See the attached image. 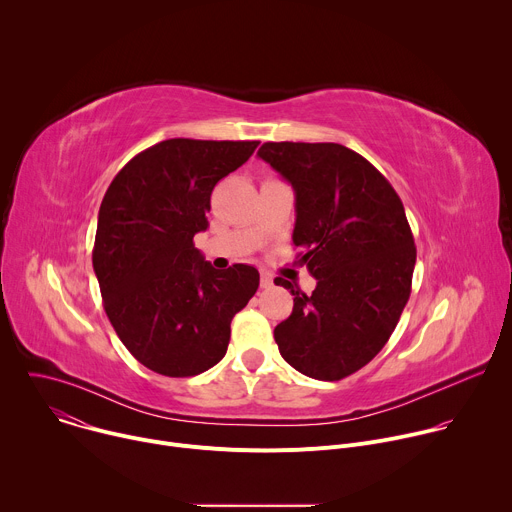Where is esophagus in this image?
<instances>
[{"mask_svg":"<svg viewBox=\"0 0 512 512\" xmlns=\"http://www.w3.org/2000/svg\"><path fill=\"white\" fill-rule=\"evenodd\" d=\"M271 285H273V277H271V273L263 271V273H261V287H263V289H269Z\"/></svg>","mask_w":512,"mask_h":512,"instance_id":"esophagus-1","label":"esophagus"}]
</instances>
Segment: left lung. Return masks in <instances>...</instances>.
<instances>
[{"mask_svg": "<svg viewBox=\"0 0 512 512\" xmlns=\"http://www.w3.org/2000/svg\"><path fill=\"white\" fill-rule=\"evenodd\" d=\"M257 156L296 194L294 245L316 277L275 326L281 356L306 377L340 381L371 362L393 334L411 294L415 243L387 178L340 143L267 141Z\"/></svg>", "mask_w": 512, "mask_h": 512, "instance_id": "obj_1", "label": "left lung"}]
</instances>
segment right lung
<instances>
[{"label": "right lung", "mask_w": 512, "mask_h": 512, "mask_svg": "<svg viewBox=\"0 0 512 512\" xmlns=\"http://www.w3.org/2000/svg\"><path fill=\"white\" fill-rule=\"evenodd\" d=\"M259 141L166 139L129 160L99 208L93 267L125 348L164 377H194L227 354L231 320L255 296L259 271L214 269L194 247L210 194Z\"/></svg>", "instance_id": "add662e5"}]
</instances>
